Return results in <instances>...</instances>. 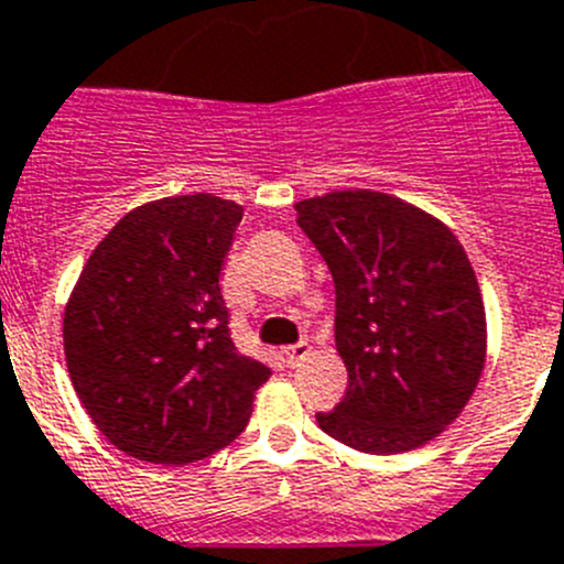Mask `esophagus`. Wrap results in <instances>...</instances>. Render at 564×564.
<instances>
[{
    "instance_id": "obj_1",
    "label": "esophagus",
    "mask_w": 564,
    "mask_h": 564,
    "mask_svg": "<svg viewBox=\"0 0 564 564\" xmlns=\"http://www.w3.org/2000/svg\"><path fill=\"white\" fill-rule=\"evenodd\" d=\"M310 355H312L310 343H295V346H286V349H283V357H286L289 366H301Z\"/></svg>"
}]
</instances>
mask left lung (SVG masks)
Wrapping results in <instances>:
<instances>
[{
	"instance_id": "left-lung-1",
	"label": "left lung",
	"mask_w": 564,
	"mask_h": 564,
	"mask_svg": "<svg viewBox=\"0 0 564 564\" xmlns=\"http://www.w3.org/2000/svg\"><path fill=\"white\" fill-rule=\"evenodd\" d=\"M335 278V343L346 398L317 425L364 454H405L463 414L486 369L488 323L457 235L425 209L377 189L297 200Z\"/></svg>"
}]
</instances>
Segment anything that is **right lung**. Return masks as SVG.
Listing matches in <instances>:
<instances>
[{
	"label": "right lung",
	"instance_id": "right-lung-1",
	"mask_svg": "<svg viewBox=\"0 0 564 564\" xmlns=\"http://www.w3.org/2000/svg\"><path fill=\"white\" fill-rule=\"evenodd\" d=\"M235 200L170 195L96 243L65 303V360L96 429L127 457L187 465L249 423L272 371L229 340L221 267Z\"/></svg>",
	"mask_w": 564,
	"mask_h": 564
}]
</instances>
